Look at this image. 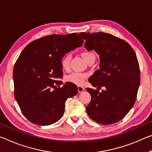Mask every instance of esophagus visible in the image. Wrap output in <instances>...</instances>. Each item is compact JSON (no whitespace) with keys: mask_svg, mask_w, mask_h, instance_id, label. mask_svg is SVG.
<instances>
[{"mask_svg":"<svg viewBox=\"0 0 152 152\" xmlns=\"http://www.w3.org/2000/svg\"><path fill=\"white\" fill-rule=\"evenodd\" d=\"M77 90H78V92H79V93H81V92H82L83 91H84V88L83 87H82V86H77Z\"/></svg>","mask_w":152,"mask_h":152,"instance_id":"34e87169","label":"esophagus"}]
</instances>
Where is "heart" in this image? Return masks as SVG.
Returning <instances> with one entry per match:
<instances>
[{"instance_id": "b5f03b06", "label": "heart", "mask_w": 152, "mask_h": 152, "mask_svg": "<svg viewBox=\"0 0 152 152\" xmlns=\"http://www.w3.org/2000/svg\"><path fill=\"white\" fill-rule=\"evenodd\" d=\"M81 56L85 59V60L88 63L90 62L91 60H95V54L92 52L90 51H84L81 53ZM70 61H71V54L66 53L64 56L60 61L62 68L64 70H69L70 67ZM88 75L86 73H78V72H73L69 75L66 77V80L68 82L75 84V85H81L87 78Z\"/></svg>"}]
</instances>
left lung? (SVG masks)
I'll list each match as a JSON object with an SVG mask.
<instances>
[{
  "instance_id": "left-lung-1",
  "label": "left lung",
  "mask_w": 152,
  "mask_h": 152,
  "mask_svg": "<svg viewBox=\"0 0 152 152\" xmlns=\"http://www.w3.org/2000/svg\"><path fill=\"white\" fill-rule=\"evenodd\" d=\"M100 57V69L90 77L93 86L86 88L91 101L86 107L90 118L101 124L118 122L126 115L136 101L140 85V69L136 53L126 41L109 33L80 32Z\"/></svg>"
}]
</instances>
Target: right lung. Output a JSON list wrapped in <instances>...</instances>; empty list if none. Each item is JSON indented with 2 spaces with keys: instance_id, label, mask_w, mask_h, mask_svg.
I'll use <instances>...</instances> for the list:
<instances>
[{
  "instance_id": "obj_1",
  "label": "right lung",
  "mask_w": 152,
  "mask_h": 152,
  "mask_svg": "<svg viewBox=\"0 0 152 152\" xmlns=\"http://www.w3.org/2000/svg\"><path fill=\"white\" fill-rule=\"evenodd\" d=\"M83 43L77 33L51 34L32 41L21 52L13 68L14 96L30 122L41 126L56 122L63 115L66 100L77 94L74 83L60 86V61Z\"/></svg>"
}]
</instances>
